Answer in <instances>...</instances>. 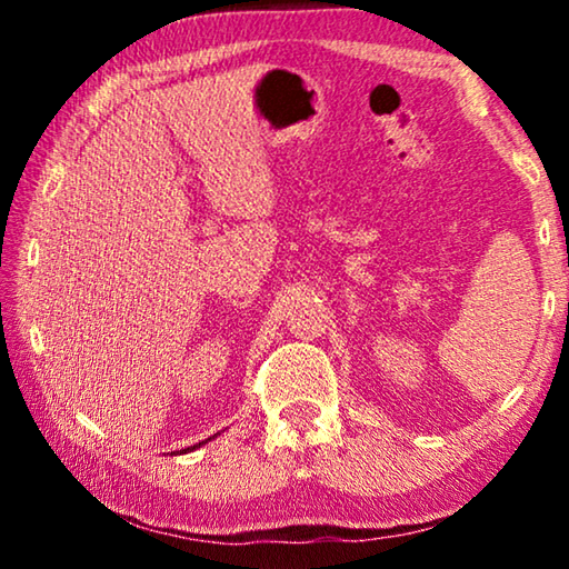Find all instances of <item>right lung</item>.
<instances>
[{
    "instance_id": "right-lung-1",
    "label": "right lung",
    "mask_w": 569,
    "mask_h": 569,
    "mask_svg": "<svg viewBox=\"0 0 569 569\" xmlns=\"http://www.w3.org/2000/svg\"><path fill=\"white\" fill-rule=\"evenodd\" d=\"M196 447H200V445H196ZM196 447H190V449H196ZM182 451H188V449H182Z\"/></svg>"
}]
</instances>
